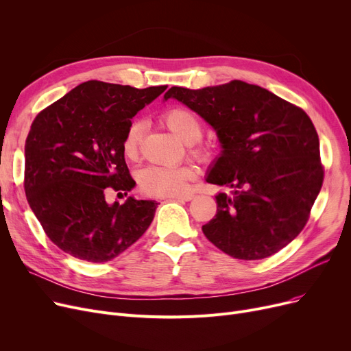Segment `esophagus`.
Masks as SVG:
<instances>
[{"instance_id": "1", "label": "esophagus", "mask_w": 351, "mask_h": 351, "mask_svg": "<svg viewBox=\"0 0 351 351\" xmlns=\"http://www.w3.org/2000/svg\"><path fill=\"white\" fill-rule=\"evenodd\" d=\"M195 197V195H192V193H185V195H176V196H171L169 199L171 200H185V202H188V200H192Z\"/></svg>"}]
</instances>
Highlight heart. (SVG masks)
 <instances>
[{"label": "heart", "mask_w": 351, "mask_h": 351, "mask_svg": "<svg viewBox=\"0 0 351 351\" xmlns=\"http://www.w3.org/2000/svg\"><path fill=\"white\" fill-rule=\"evenodd\" d=\"M163 121L171 131L185 142L189 147V154L197 160H208L212 156L210 146L202 143L204 125L192 110L183 106L169 108L163 114ZM143 121L136 119L128 126L122 151L128 159H136L141 149L143 135ZM196 176V169L191 165L185 166H149L141 172L139 185L142 191L152 196H176L186 191L189 180Z\"/></svg>", "instance_id": "b5f03b06"}]
</instances>
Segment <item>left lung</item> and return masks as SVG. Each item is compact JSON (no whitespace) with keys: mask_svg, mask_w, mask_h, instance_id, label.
Returning a JSON list of instances; mask_svg holds the SVG:
<instances>
[{"mask_svg":"<svg viewBox=\"0 0 351 351\" xmlns=\"http://www.w3.org/2000/svg\"><path fill=\"white\" fill-rule=\"evenodd\" d=\"M163 98L197 112L223 147L206 180L230 192L216 196L217 212L202 226L209 242L242 261L265 259L287 246L306 226L324 179L308 115L243 81L172 86Z\"/></svg>","mask_w":351,"mask_h":351,"instance_id":"left-lung-1","label":"left lung"}]
</instances>
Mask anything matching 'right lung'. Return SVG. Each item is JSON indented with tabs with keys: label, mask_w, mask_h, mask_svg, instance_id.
<instances>
[{
	"label": "right lung",
	"mask_w": 351,
	"mask_h": 351,
	"mask_svg": "<svg viewBox=\"0 0 351 351\" xmlns=\"http://www.w3.org/2000/svg\"><path fill=\"white\" fill-rule=\"evenodd\" d=\"M168 85L145 89L88 81L35 117L25 141L24 189L36 219L65 253L102 263L134 245L152 223L158 204L126 195L135 180L122 141L132 117Z\"/></svg>",
	"instance_id": "obj_1"
}]
</instances>
